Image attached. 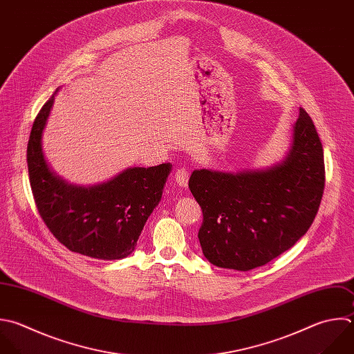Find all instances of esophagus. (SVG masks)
I'll use <instances>...</instances> for the list:
<instances>
[{"mask_svg": "<svg viewBox=\"0 0 354 354\" xmlns=\"http://www.w3.org/2000/svg\"><path fill=\"white\" fill-rule=\"evenodd\" d=\"M188 178H189V173L185 167H180L176 170V174H174V180L177 183V185L185 188L188 187Z\"/></svg>", "mask_w": 354, "mask_h": 354, "instance_id": "obj_1", "label": "esophagus"}]
</instances>
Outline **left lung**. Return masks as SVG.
<instances>
[{"mask_svg":"<svg viewBox=\"0 0 354 354\" xmlns=\"http://www.w3.org/2000/svg\"><path fill=\"white\" fill-rule=\"evenodd\" d=\"M324 181L322 145L301 108L282 160L235 173L194 170L188 187L203 213L198 238L205 257L238 271L267 264L307 232Z\"/></svg>","mask_w":354,"mask_h":354,"instance_id":"left-lung-1","label":"left lung"}]
</instances>
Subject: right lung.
I'll use <instances>...</instances> for the list:
<instances>
[{
    "mask_svg": "<svg viewBox=\"0 0 354 354\" xmlns=\"http://www.w3.org/2000/svg\"><path fill=\"white\" fill-rule=\"evenodd\" d=\"M37 115L28 144L33 196L53 235L69 250L98 259L119 260L131 254L141 231L162 199L170 163L129 167L108 181L77 185L59 177L43 151V134L55 95Z\"/></svg>",
    "mask_w": 354,
    "mask_h": 354,
    "instance_id": "1",
    "label": "right lung"
}]
</instances>
